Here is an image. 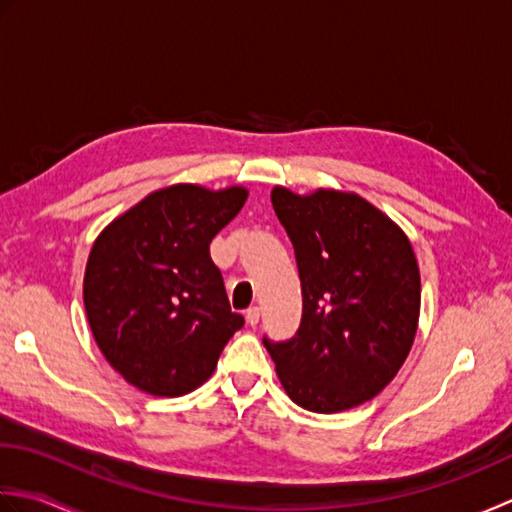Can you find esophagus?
<instances>
[{
	"mask_svg": "<svg viewBox=\"0 0 512 512\" xmlns=\"http://www.w3.org/2000/svg\"><path fill=\"white\" fill-rule=\"evenodd\" d=\"M245 318H247V325L256 327V325H258V320H260V309H258V307H249V309H247V314H245Z\"/></svg>",
	"mask_w": 512,
	"mask_h": 512,
	"instance_id": "34e87169",
	"label": "esophagus"
}]
</instances>
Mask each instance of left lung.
<instances>
[{
  "mask_svg": "<svg viewBox=\"0 0 512 512\" xmlns=\"http://www.w3.org/2000/svg\"><path fill=\"white\" fill-rule=\"evenodd\" d=\"M294 245L302 320L265 349L298 406L340 413L375 398L398 375L420 320V267L398 223L356 192L271 190Z\"/></svg>",
  "mask_w": 512,
  "mask_h": 512,
  "instance_id": "1",
  "label": "left lung"
}]
</instances>
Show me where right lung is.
<instances>
[{
  "instance_id": "1",
  "label": "right lung",
  "mask_w": 512,
  "mask_h": 512,
  "mask_svg": "<svg viewBox=\"0 0 512 512\" xmlns=\"http://www.w3.org/2000/svg\"><path fill=\"white\" fill-rule=\"evenodd\" d=\"M247 187L176 183L148 194L103 227L83 276L92 336L125 382L179 398L216 369L243 327L210 243L243 210Z\"/></svg>"
}]
</instances>
